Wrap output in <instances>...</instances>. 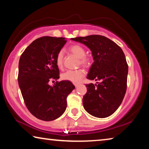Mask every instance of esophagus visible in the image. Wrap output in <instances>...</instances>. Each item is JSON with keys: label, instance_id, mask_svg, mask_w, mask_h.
Segmentation results:
<instances>
[{"label": "esophagus", "instance_id": "esophagus-1", "mask_svg": "<svg viewBox=\"0 0 149 149\" xmlns=\"http://www.w3.org/2000/svg\"><path fill=\"white\" fill-rule=\"evenodd\" d=\"M74 86H75V87H77V86H78V84H75Z\"/></svg>", "mask_w": 149, "mask_h": 149}]
</instances>
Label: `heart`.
<instances>
[{"mask_svg": "<svg viewBox=\"0 0 149 149\" xmlns=\"http://www.w3.org/2000/svg\"><path fill=\"white\" fill-rule=\"evenodd\" d=\"M70 50L74 55L80 59V63L85 67H89L91 65L90 59L86 57V50L83 47L79 45H74L71 46ZM63 51L60 50L56 56V65L58 68H62L63 66ZM85 72L83 70L79 69L76 70H68L62 74V79L66 81H70L74 84H77L81 81L84 76Z\"/></svg>", "mask_w": 149, "mask_h": 149, "instance_id": "1", "label": "heart"}]
</instances>
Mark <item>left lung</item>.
Here are the masks:
<instances>
[{
	"mask_svg": "<svg viewBox=\"0 0 149 149\" xmlns=\"http://www.w3.org/2000/svg\"><path fill=\"white\" fill-rule=\"evenodd\" d=\"M71 40L84 44L91 51L94 62L87 78L100 81L86 86L85 110L95 117L110 116L121 104L126 93L128 65L123 52L114 42L100 35Z\"/></svg>",
	"mask_w": 149,
	"mask_h": 149,
	"instance_id": "1",
	"label": "left lung"
}]
</instances>
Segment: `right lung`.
Returning a JSON list of instances; mask_svg holds the SVG:
<instances>
[{
	"mask_svg": "<svg viewBox=\"0 0 149 149\" xmlns=\"http://www.w3.org/2000/svg\"><path fill=\"white\" fill-rule=\"evenodd\" d=\"M65 38L44 36L33 41L20 56L18 81L26 106L38 119L50 121L65 112L68 95L75 89L72 82L61 81L56 56L66 43Z\"/></svg>",
	"mask_w": 149,
	"mask_h": 149,
	"instance_id": "obj_1",
	"label": "right lung"
}]
</instances>
